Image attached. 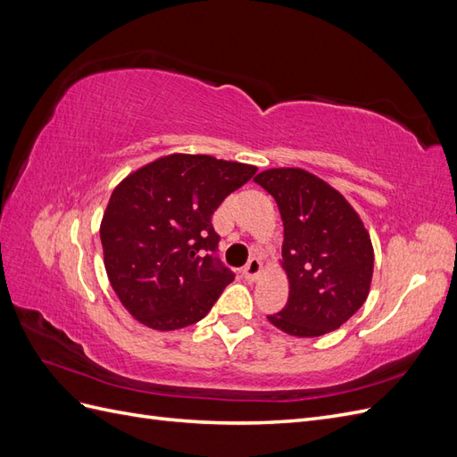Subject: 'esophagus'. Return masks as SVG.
Instances as JSON below:
<instances>
[{
	"label": "esophagus",
	"instance_id": "obj_1",
	"mask_svg": "<svg viewBox=\"0 0 457 457\" xmlns=\"http://www.w3.org/2000/svg\"><path fill=\"white\" fill-rule=\"evenodd\" d=\"M259 272H261V261L257 257H252L245 262V267L242 269V276L247 282H255Z\"/></svg>",
	"mask_w": 457,
	"mask_h": 457
}]
</instances>
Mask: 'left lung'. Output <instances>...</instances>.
Listing matches in <instances>:
<instances>
[{"label": "left lung", "mask_w": 457, "mask_h": 457, "mask_svg": "<svg viewBox=\"0 0 457 457\" xmlns=\"http://www.w3.org/2000/svg\"><path fill=\"white\" fill-rule=\"evenodd\" d=\"M253 181L276 200L284 223L289 295L269 322L295 337L337 329L370 294L373 247L361 217L336 188L305 170H267Z\"/></svg>", "instance_id": "obj_1"}]
</instances>
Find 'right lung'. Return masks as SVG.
<instances>
[{"mask_svg": "<svg viewBox=\"0 0 457 457\" xmlns=\"http://www.w3.org/2000/svg\"><path fill=\"white\" fill-rule=\"evenodd\" d=\"M257 168L204 154H171L114 188L101 223L104 269L121 305L170 331L210 312L234 280L217 257L212 215Z\"/></svg>", "mask_w": 457, "mask_h": 457, "instance_id": "add662e5", "label": "right lung"}]
</instances>
